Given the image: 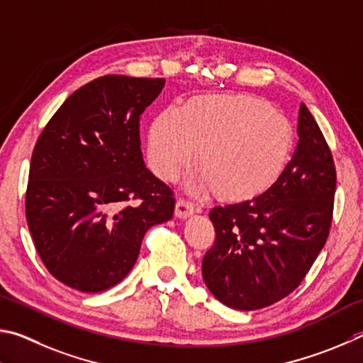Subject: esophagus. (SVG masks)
<instances>
[{"instance_id":"1","label":"esophagus","mask_w":363,"mask_h":363,"mask_svg":"<svg viewBox=\"0 0 363 363\" xmlns=\"http://www.w3.org/2000/svg\"><path fill=\"white\" fill-rule=\"evenodd\" d=\"M194 212V204L186 199H178L175 206V215L178 218H186Z\"/></svg>"}]
</instances>
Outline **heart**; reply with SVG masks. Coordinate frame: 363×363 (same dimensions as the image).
I'll use <instances>...</instances> for the list:
<instances>
[{
  "label": "heart",
  "instance_id": "b5f03b06",
  "mask_svg": "<svg viewBox=\"0 0 363 363\" xmlns=\"http://www.w3.org/2000/svg\"><path fill=\"white\" fill-rule=\"evenodd\" d=\"M220 198H255L274 183L294 148L290 121L247 94L199 95L152 119L146 159L152 174L175 180L193 161Z\"/></svg>",
  "mask_w": 363,
  "mask_h": 363
}]
</instances>
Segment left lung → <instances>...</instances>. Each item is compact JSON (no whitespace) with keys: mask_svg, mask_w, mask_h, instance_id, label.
Returning <instances> with one entry per match:
<instances>
[{"mask_svg":"<svg viewBox=\"0 0 363 363\" xmlns=\"http://www.w3.org/2000/svg\"><path fill=\"white\" fill-rule=\"evenodd\" d=\"M336 170L308 106L298 113V143L281 177L264 193L213 207L215 244L202 279L220 303L255 311L290 295L327 242Z\"/></svg>","mask_w":363,"mask_h":363,"instance_id":"obj_1","label":"left lung"}]
</instances>
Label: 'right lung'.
Returning a JSON list of instances; mask_svg holds the SVG:
<instances>
[{"instance_id": "add662e5", "label": "right lung", "mask_w": 363, "mask_h": 363, "mask_svg": "<svg viewBox=\"0 0 363 363\" xmlns=\"http://www.w3.org/2000/svg\"><path fill=\"white\" fill-rule=\"evenodd\" d=\"M164 84L101 76L69 95L38 138L25 213L44 266L68 287L99 294L119 284L145 233L174 215V191L140 150V114Z\"/></svg>"}]
</instances>
